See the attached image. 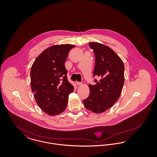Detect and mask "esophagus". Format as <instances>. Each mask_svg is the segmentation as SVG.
<instances>
[{
	"label": "esophagus",
	"instance_id": "obj_1",
	"mask_svg": "<svg viewBox=\"0 0 157 157\" xmlns=\"http://www.w3.org/2000/svg\"><path fill=\"white\" fill-rule=\"evenodd\" d=\"M76 84L77 85H82V83H81V82L76 81Z\"/></svg>",
	"mask_w": 157,
	"mask_h": 157
}]
</instances>
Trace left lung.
Instances as JSON below:
<instances>
[{
    "mask_svg": "<svg viewBox=\"0 0 157 157\" xmlns=\"http://www.w3.org/2000/svg\"><path fill=\"white\" fill-rule=\"evenodd\" d=\"M89 45L95 56L94 75L100 80L88 85L90 95L83 102L87 109L100 113L111 108L120 98L124 83V65L108 46L98 42H90Z\"/></svg>",
    "mask_w": 157,
    "mask_h": 157,
    "instance_id": "obj_1",
    "label": "left lung"
}]
</instances>
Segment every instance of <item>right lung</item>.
Here are the masks:
<instances>
[{"label": "right lung", "instance_id": "add662e5", "mask_svg": "<svg viewBox=\"0 0 157 157\" xmlns=\"http://www.w3.org/2000/svg\"><path fill=\"white\" fill-rule=\"evenodd\" d=\"M71 44L53 45L46 49L34 61L30 70V86L41 109L56 115L67 108L69 95L74 90L67 81L65 62Z\"/></svg>", "mask_w": 157, "mask_h": 157}]
</instances>
